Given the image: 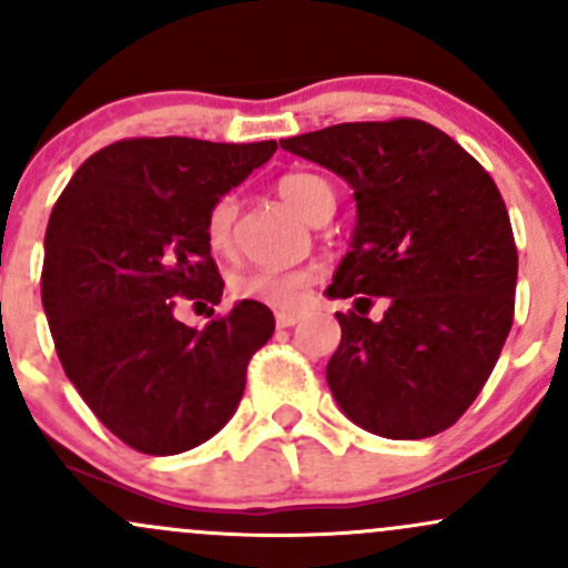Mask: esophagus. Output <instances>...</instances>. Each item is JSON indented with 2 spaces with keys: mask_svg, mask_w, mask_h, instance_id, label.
I'll return each instance as SVG.
<instances>
[{
  "mask_svg": "<svg viewBox=\"0 0 568 568\" xmlns=\"http://www.w3.org/2000/svg\"><path fill=\"white\" fill-rule=\"evenodd\" d=\"M300 318H302V315L296 313V310H280V313L274 315V321H277L280 329H288V326L300 324Z\"/></svg>",
  "mask_w": 568,
  "mask_h": 568,
  "instance_id": "34e87169",
  "label": "esophagus"
}]
</instances>
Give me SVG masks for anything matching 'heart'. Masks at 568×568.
Here are the masks:
<instances>
[{
  "label": "heart",
  "instance_id": "b5f03b06",
  "mask_svg": "<svg viewBox=\"0 0 568 568\" xmlns=\"http://www.w3.org/2000/svg\"><path fill=\"white\" fill-rule=\"evenodd\" d=\"M280 199L285 201L296 214L304 220L313 217L318 212L321 204L332 199V187L326 184V179L315 174H285L277 182ZM236 217V201L234 195H223L209 209L204 234L209 250L214 253H223L231 244V229H234ZM313 283V272L310 268H266V266H250L239 268L231 274L229 288L236 300H253L272 304V307H291L302 300V291Z\"/></svg>",
  "mask_w": 568,
  "mask_h": 568
}]
</instances>
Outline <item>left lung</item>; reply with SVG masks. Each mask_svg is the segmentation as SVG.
Returning <instances> with one entry per match:
<instances>
[{
  "instance_id": "8db88e82",
  "label": "left lung",
  "mask_w": 568,
  "mask_h": 568,
  "mask_svg": "<svg viewBox=\"0 0 568 568\" xmlns=\"http://www.w3.org/2000/svg\"><path fill=\"white\" fill-rule=\"evenodd\" d=\"M348 182L351 250L326 294L339 348L326 384L367 433L416 440L444 433L487 384L515 318L517 247L489 174L419 119L345 122L280 141ZM378 295L385 318H366Z\"/></svg>"
}]
</instances>
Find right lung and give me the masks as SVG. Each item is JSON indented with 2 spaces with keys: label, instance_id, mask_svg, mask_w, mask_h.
<instances>
[{
  "label": "right lung",
  "instance_id": "add662e5",
  "mask_svg": "<svg viewBox=\"0 0 568 568\" xmlns=\"http://www.w3.org/2000/svg\"><path fill=\"white\" fill-rule=\"evenodd\" d=\"M274 152L277 141H116L53 206L43 310L57 356L94 416L143 455L195 449L229 425L250 356L272 337L261 302L206 329L182 324L176 304L220 302L206 214Z\"/></svg>",
  "mask_w": 568,
  "mask_h": 568
}]
</instances>
